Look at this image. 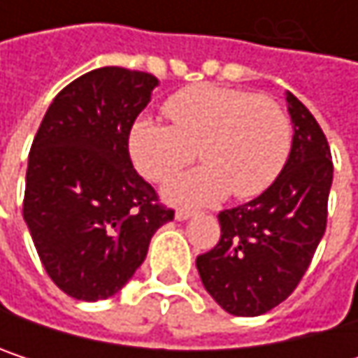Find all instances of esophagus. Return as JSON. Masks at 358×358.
<instances>
[{
	"label": "esophagus",
	"instance_id": "1",
	"mask_svg": "<svg viewBox=\"0 0 358 358\" xmlns=\"http://www.w3.org/2000/svg\"><path fill=\"white\" fill-rule=\"evenodd\" d=\"M192 215H194V211H190V209H178V211H176V220H178V222L190 220Z\"/></svg>",
	"mask_w": 358,
	"mask_h": 358
}]
</instances>
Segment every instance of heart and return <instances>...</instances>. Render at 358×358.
Masks as SVG:
<instances>
[{
  "instance_id": "obj_1",
  "label": "heart",
  "mask_w": 358,
  "mask_h": 358,
  "mask_svg": "<svg viewBox=\"0 0 358 358\" xmlns=\"http://www.w3.org/2000/svg\"><path fill=\"white\" fill-rule=\"evenodd\" d=\"M172 126L138 120L128 136L134 168L151 182H166L194 159L205 166L164 188L174 205H213L234 192L261 194L282 172L290 151L286 111L265 95L196 85L172 95L166 106Z\"/></svg>"
}]
</instances>
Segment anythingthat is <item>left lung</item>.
I'll return each mask as SVG.
<instances>
[{"label":"left lung","mask_w":358,"mask_h":358,"mask_svg":"<svg viewBox=\"0 0 358 358\" xmlns=\"http://www.w3.org/2000/svg\"><path fill=\"white\" fill-rule=\"evenodd\" d=\"M286 103L294 134L282 172L257 199L220 211V243L196 257L205 290L238 317L263 315L286 301L325 232L334 178L329 145L292 93Z\"/></svg>","instance_id":"1"}]
</instances>
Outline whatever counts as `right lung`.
<instances>
[{
  "mask_svg": "<svg viewBox=\"0 0 358 358\" xmlns=\"http://www.w3.org/2000/svg\"><path fill=\"white\" fill-rule=\"evenodd\" d=\"M153 74L106 66L64 87L36 130L24 222L53 284L76 301L122 290L174 211L132 168L128 136Z\"/></svg>",
  "mask_w": 358,
  "mask_h": 358,
  "instance_id": "obj_1",
  "label": "right lung"
}]
</instances>
